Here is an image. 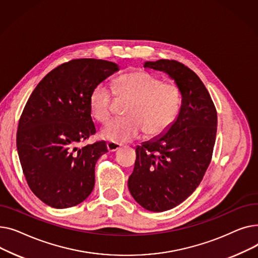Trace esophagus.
Returning <instances> with one entry per match:
<instances>
[{"instance_id":"1","label":"esophagus","mask_w":258,"mask_h":258,"mask_svg":"<svg viewBox=\"0 0 258 258\" xmlns=\"http://www.w3.org/2000/svg\"><path fill=\"white\" fill-rule=\"evenodd\" d=\"M106 147H107V151L108 152H115V151L119 150V148L121 147V144L118 143V142L110 141V142L106 143Z\"/></svg>"}]
</instances>
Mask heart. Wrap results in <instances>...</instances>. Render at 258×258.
<instances>
[{
	"label": "heart",
	"mask_w": 258,
	"mask_h": 258,
	"mask_svg": "<svg viewBox=\"0 0 258 258\" xmlns=\"http://www.w3.org/2000/svg\"><path fill=\"white\" fill-rule=\"evenodd\" d=\"M118 98L127 99L124 114L105 124L100 136L113 142H128L139 137L142 131L148 137L165 133L177 120L182 104L177 86L162 81L146 71H132L118 76L113 84ZM113 93L106 85L95 87L89 98L92 117L105 122L112 114Z\"/></svg>",
	"instance_id": "1"
}]
</instances>
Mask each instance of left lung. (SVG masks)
Masks as SVG:
<instances>
[{"label":"left lung","instance_id":"left-lung-1","mask_svg":"<svg viewBox=\"0 0 258 258\" xmlns=\"http://www.w3.org/2000/svg\"><path fill=\"white\" fill-rule=\"evenodd\" d=\"M144 67L165 72L182 95L174 123L137 146L127 182L139 205L162 212L180 205L203 180L212 158L218 115L206 87L188 67L172 59L146 61Z\"/></svg>","mask_w":258,"mask_h":258}]
</instances>
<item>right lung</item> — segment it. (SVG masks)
I'll use <instances>...</instances> for the list:
<instances>
[{
  "label": "right lung",
  "mask_w": 258,
  "mask_h": 258,
  "mask_svg": "<svg viewBox=\"0 0 258 258\" xmlns=\"http://www.w3.org/2000/svg\"><path fill=\"white\" fill-rule=\"evenodd\" d=\"M118 70L112 61L72 59L49 72L27 101L18 126V154L27 183L48 206L73 207L91 195L95 164L107 148L104 141L78 144L96 133L92 90Z\"/></svg>",
  "instance_id": "obj_1"
}]
</instances>
